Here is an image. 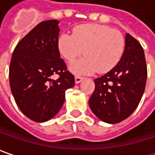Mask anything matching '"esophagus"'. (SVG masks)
Returning <instances> with one entry per match:
<instances>
[{"label": "esophagus", "instance_id": "1", "mask_svg": "<svg viewBox=\"0 0 155 155\" xmlns=\"http://www.w3.org/2000/svg\"><path fill=\"white\" fill-rule=\"evenodd\" d=\"M82 80H83V78L81 77V76H75L74 77V81H75V83L76 84H79L80 82H81Z\"/></svg>", "mask_w": 155, "mask_h": 155}]
</instances>
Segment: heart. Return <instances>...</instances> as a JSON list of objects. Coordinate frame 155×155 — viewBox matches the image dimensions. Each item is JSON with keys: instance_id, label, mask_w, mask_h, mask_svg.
Segmentation results:
<instances>
[{"instance_id": "obj_1", "label": "heart", "mask_w": 155, "mask_h": 155, "mask_svg": "<svg viewBox=\"0 0 155 155\" xmlns=\"http://www.w3.org/2000/svg\"><path fill=\"white\" fill-rule=\"evenodd\" d=\"M57 45L61 54L69 62L84 52V57L71 65L70 70L76 74H87L113 69L122 56L125 41L119 31L89 23L76 26L73 35L61 34Z\"/></svg>"}]
</instances>
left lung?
<instances>
[{
  "mask_svg": "<svg viewBox=\"0 0 155 155\" xmlns=\"http://www.w3.org/2000/svg\"><path fill=\"white\" fill-rule=\"evenodd\" d=\"M147 75L144 50L137 40L126 34L124 52L118 64L94 81L95 88L88 102L92 112L109 124L124 120L138 107Z\"/></svg>",
  "mask_w": 155,
  "mask_h": 155,
  "instance_id": "left-lung-1",
  "label": "left lung"
}]
</instances>
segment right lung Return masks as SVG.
Listing matches in <instances>:
<instances>
[{
  "label": "right lung",
  "mask_w": 155,
  "mask_h": 155,
  "mask_svg": "<svg viewBox=\"0 0 155 155\" xmlns=\"http://www.w3.org/2000/svg\"><path fill=\"white\" fill-rule=\"evenodd\" d=\"M59 21L39 23L15 47L9 67V83L18 107L35 122L55 116L66 90L74 85L58 49ZM53 74H59L52 80Z\"/></svg>",
  "instance_id": "right-lung-1"
}]
</instances>
